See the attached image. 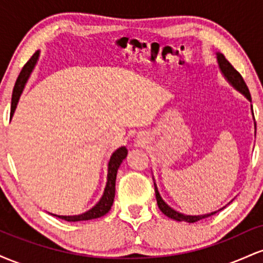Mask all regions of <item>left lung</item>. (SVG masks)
I'll return each instance as SVG.
<instances>
[{"instance_id":"8db88e82","label":"left lung","mask_w":263,"mask_h":263,"mask_svg":"<svg viewBox=\"0 0 263 263\" xmlns=\"http://www.w3.org/2000/svg\"><path fill=\"white\" fill-rule=\"evenodd\" d=\"M216 59H218V64H219L220 71H221V74L224 75L225 79L228 80V83L230 84V85L234 87L235 90H237L238 92L242 93V95L245 96L247 100L251 102V95H250L249 87H247L246 83L243 81L242 77H241L240 73H238L236 69H235L234 66H232L230 63L226 60V58L224 55H222L221 53H216ZM251 110H252V105H251ZM252 115H253V111H252ZM253 120H255V117H253ZM255 125H256V122H255ZM153 180H155V178H153ZM155 192H156V199H157V204H158L159 210H161L165 216H168V218H171L173 220H177V221L197 222V221H199V220L205 219V218H208V216L214 215V214H216L218 211L222 210L225 208L224 206V208H221V209L213 211V213H209V214H203V215H186V214L179 213V211L174 210L173 208H171L170 205H168L164 200H163L161 194H159V192H158V188H157L156 182H155ZM229 204H230V203H229Z\"/></svg>"}]
</instances>
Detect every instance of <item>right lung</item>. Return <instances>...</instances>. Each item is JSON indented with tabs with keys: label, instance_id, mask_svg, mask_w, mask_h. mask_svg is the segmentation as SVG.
Wrapping results in <instances>:
<instances>
[{
	"label": "right lung",
	"instance_id": "right-lung-1",
	"mask_svg": "<svg viewBox=\"0 0 263 263\" xmlns=\"http://www.w3.org/2000/svg\"><path fill=\"white\" fill-rule=\"evenodd\" d=\"M39 58V50H37L32 55V58L27 62V64L23 66L22 71L18 75L16 85L13 87V93H12V101H11V119L13 116L14 110H16L18 101H20L21 95H22L23 89H25L26 83L28 81L29 77H31L33 69H34L35 64H37V60ZM127 157V148L125 146L120 147L119 149H116L111 155L110 161L107 164V182L106 186H105L104 194L100 198V200L96 203L95 206H92L91 209H89L85 213L79 214V215H57V214H52V215L60 218L65 221H85V220H92L98 219L104 216L105 214H107L110 211L111 206L114 204L115 199V184H116V176H117V170L120 168L123 159Z\"/></svg>",
	"mask_w": 263,
	"mask_h": 263
}]
</instances>
